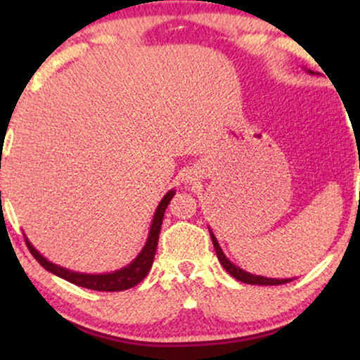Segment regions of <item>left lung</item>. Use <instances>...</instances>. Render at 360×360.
I'll list each match as a JSON object with an SVG mask.
<instances>
[{"mask_svg":"<svg viewBox=\"0 0 360 360\" xmlns=\"http://www.w3.org/2000/svg\"><path fill=\"white\" fill-rule=\"evenodd\" d=\"M308 72L313 73L311 70H308ZM210 234H211V240H213L216 255H218L221 265H223L224 270L231 275V277L239 280V282L250 283V285H283V283H288L293 280V278H269V277H262V275H254V274L245 272V270L238 267V265H234L228 257H226L224 252L219 248L218 240H216V238H214V234L211 233V231H210Z\"/></svg>","mask_w":360,"mask_h":360,"instance_id":"8db88e82","label":"left lung"}]
</instances>
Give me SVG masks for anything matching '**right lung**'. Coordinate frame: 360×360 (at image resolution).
Here are the masks:
<instances>
[{
  "instance_id": "1",
  "label": "right lung",
  "mask_w": 360,
  "mask_h": 360,
  "mask_svg": "<svg viewBox=\"0 0 360 360\" xmlns=\"http://www.w3.org/2000/svg\"><path fill=\"white\" fill-rule=\"evenodd\" d=\"M174 195H175V190L167 191V195L162 198L159 206H157L154 219H152V224H150L149 238H147V243L144 248H142L139 255H137L129 265H126V267L121 270H116V272H111V274L73 272V270L63 269L60 265L49 262V260L44 257V255L39 252L31 243H29L27 238H26V244L29 250H31V254L34 255V259H36L44 269L49 270V272H52L53 275H57V277L67 280V282L78 285V287H83V288L96 290V292H122V290L134 287V285L139 283L141 280H144L146 275L149 274L152 262H154L157 243H159L162 219H164V213L167 206L170 203V200L174 198Z\"/></svg>"
}]
</instances>
